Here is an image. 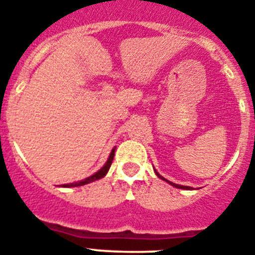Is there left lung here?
<instances>
[{"instance_id":"8db88e82","label":"left lung","mask_w":255,"mask_h":255,"mask_svg":"<svg viewBox=\"0 0 255 255\" xmlns=\"http://www.w3.org/2000/svg\"><path fill=\"white\" fill-rule=\"evenodd\" d=\"M155 173H157V176H158L159 179H162V180H166V179H163V177H162L161 175H159V173L157 172V171H155ZM166 181H167V180H166ZM167 182H170L171 185H172V186H175V188H177V189H188V190H189V189H190V186H182V185H177V184H173V182H171V181H167Z\"/></svg>"}]
</instances>
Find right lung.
Returning a JSON list of instances; mask_svg holds the SVG:
<instances>
[{
	"label": "right lung",
	"instance_id": "add662e5",
	"mask_svg": "<svg viewBox=\"0 0 255 255\" xmlns=\"http://www.w3.org/2000/svg\"><path fill=\"white\" fill-rule=\"evenodd\" d=\"M114 155H115V148L112 149L111 154H110V157H108V159H107V162H106L105 166H103V167L101 168L98 172H96L94 175L89 176L88 179L83 180V181L73 182V184H66V185H62V186H65V188H71V186H80V185H85V184H89V182H92V181H96V180H98V179H102L106 173H107V171L110 170V167H111V163H112V161H114Z\"/></svg>",
	"mask_w": 255,
	"mask_h": 255
}]
</instances>
